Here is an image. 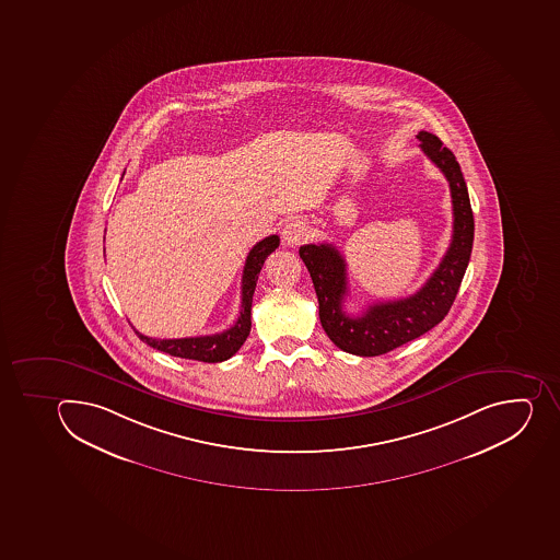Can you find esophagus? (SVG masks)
I'll return each instance as SVG.
<instances>
[{
	"label": "esophagus",
	"mask_w": 560,
	"mask_h": 560,
	"mask_svg": "<svg viewBox=\"0 0 560 560\" xmlns=\"http://www.w3.org/2000/svg\"><path fill=\"white\" fill-rule=\"evenodd\" d=\"M311 230L302 219H292L282 230L283 244L288 246H300L308 238Z\"/></svg>",
	"instance_id": "esophagus-1"
}]
</instances>
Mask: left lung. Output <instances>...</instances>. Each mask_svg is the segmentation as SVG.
I'll return each instance as SVG.
<instances>
[{"mask_svg": "<svg viewBox=\"0 0 560 560\" xmlns=\"http://www.w3.org/2000/svg\"><path fill=\"white\" fill-rule=\"evenodd\" d=\"M416 137L424 155L446 176L453 203L452 243L423 288L412 296L373 303L364 314L348 316L342 308L348 296L345 257L334 244H305L300 248V257L316 289L319 319L326 336L351 355H384L443 322L455 302L471 257L475 219L457 159L430 131H419Z\"/></svg>", "mask_w": 560, "mask_h": 560, "instance_id": "left-lung-1", "label": "left lung"}]
</instances>
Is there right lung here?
I'll return each instance as SVG.
<instances>
[{
	"mask_svg": "<svg viewBox=\"0 0 560 560\" xmlns=\"http://www.w3.org/2000/svg\"><path fill=\"white\" fill-rule=\"evenodd\" d=\"M280 244L278 235H269L249 249L243 271V291H241V314L237 322L229 330L214 336L185 337V339H153L142 336L136 330L141 341L155 350L164 351L180 359L200 360V362H223L234 357L244 345L252 330V302L257 288L258 272L262 269L268 255H271Z\"/></svg>",
	"mask_w": 560,
	"mask_h": 560,
	"instance_id": "1",
	"label": "right lung"
}]
</instances>
